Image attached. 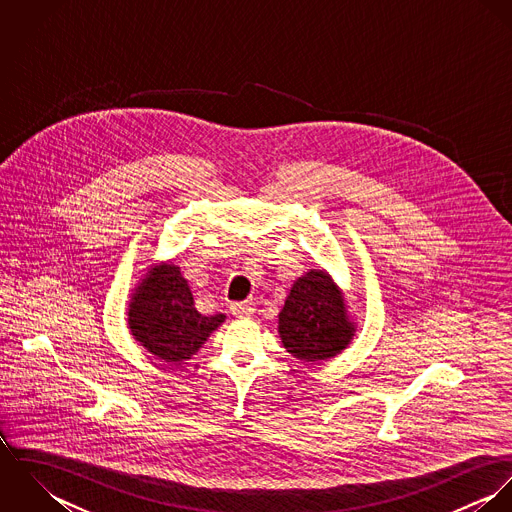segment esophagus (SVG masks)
Wrapping results in <instances>:
<instances>
[{"instance_id":"obj_1","label":"esophagus","mask_w":512,"mask_h":512,"mask_svg":"<svg viewBox=\"0 0 512 512\" xmlns=\"http://www.w3.org/2000/svg\"><path fill=\"white\" fill-rule=\"evenodd\" d=\"M230 311L236 317H250V315H254L256 307H254L252 301H236V303L230 305Z\"/></svg>"}]
</instances>
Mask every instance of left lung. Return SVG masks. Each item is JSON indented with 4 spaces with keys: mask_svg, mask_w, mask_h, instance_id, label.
Listing matches in <instances>:
<instances>
[{
    "mask_svg": "<svg viewBox=\"0 0 512 512\" xmlns=\"http://www.w3.org/2000/svg\"><path fill=\"white\" fill-rule=\"evenodd\" d=\"M280 337L288 353L305 363L331 359L349 345L353 325L343 295L325 272L311 270L293 284L280 311Z\"/></svg>",
    "mask_w": 512,
    "mask_h": 512,
    "instance_id": "1",
    "label": "left lung"
}]
</instances>
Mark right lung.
<instances>
[{
	"label": "right lung",
	"instance_id": "1",
	"mask_svg": "<svg viewBox=\"0 0 512 512\" xmlns=\"http://www.w3.org/2000/svg\"><path fill=\"white\" fill-rule=\"evenodd\" d=\"M132 335L163 363L179 365L191 359L224 315L197 311L193 293L177 266H163L147 274L130 303Z\"/></svg>",
	"mask_w": 512,
	"mask_h": 512
}]
</instances>
